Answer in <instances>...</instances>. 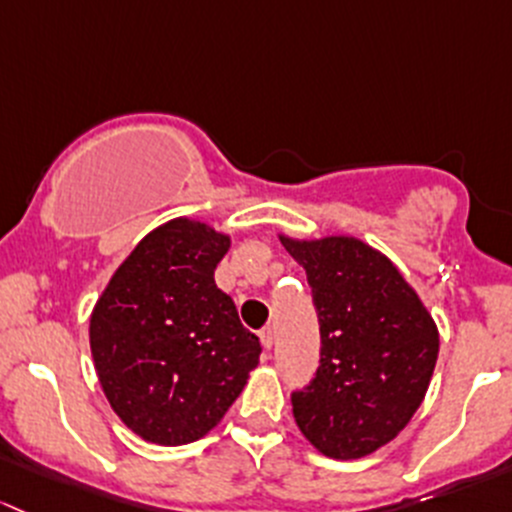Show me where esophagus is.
Listing matches in <instances>:
<instances>
[{"label":"esophagus","instance_id":"obj_1","mask_svg":"<svg viewBox=\"0 0 512 512\" xmlns=\"http://www.w3.org/2000/svg\"><path fill=\"white\" fill-rule=\"evenodd\" d=\"M258 340H261V345H263V350H271L273 347V330L271 328H263L261 333H258Z\"/></svg>","mask_w":512,"mask_h":512}]
</instances>
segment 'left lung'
I'll use <instances>...</instances> for the list:
<instances>
[{
	"instance_id": "left-lung-1",
	"label": "left lung",
	"mask_w": 512,
	"mask_h": 512,
	"mask_svg": "<svg viewBox=\"0 0 512 512\" xmlns=\"http://www.w3.org/2000/svg\"><path fill=\"white\" fill-rule=\"evenodd\" d=\"M305 268L320 320V367L293 394L300 434L350 461L394 439L421 407L439 357L429 308L382 251L350 234H278Z\"/></svg>"
}]
</instances>
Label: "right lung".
I'll return each mask as SVG.
<instances>
[{"mask_svg":"<svg viewBox=\"0 0 512 512\" xmlns=\"http://www.w3.org/2000/svg\"><path fill=\"white\" fill-rule=\"evenodd\" d=\"M231 236L207 221L155 226L91 313V355L113 412L140 439L182 446L224 419L258 365V337L214 283Z\"/></svg>","mask_w":512,"mask_h":512,"instance_id":"obj_1","label":"right lung"}]
</instances>
